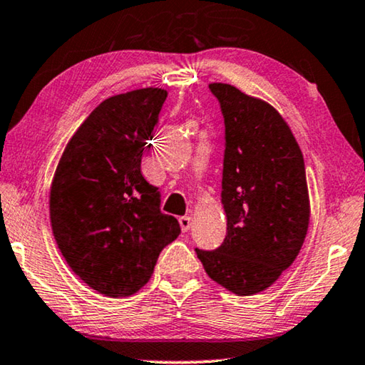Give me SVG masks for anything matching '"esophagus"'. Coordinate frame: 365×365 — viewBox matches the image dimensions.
Returning a JSON list of instances; mask_svg holds the SVG:
<instances>
[{"label":"esophagus","mask_w":365,"mask_h":365,"mask_svg":"<svg viewBox=\"0 0 365 365\" xmlns=\"http://www.w3.org/2000/svg\"><path fill=\"white\" fill-rule=\"evenodd\" d=\"M192 216H182V217H178V222H180V227H182V231L183 232H187L190 227H192Z\"/></svg>","instance_id":"esophagus-1"}]
</instances>
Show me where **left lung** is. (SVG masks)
<instances>
[{
  "label": "left lung",
  "instance_id": "8db88e82",
  "mask_svg": "<svg viewBox=\"0 0 365 365\" xmlns=\"http://www.w3.org/2000/svg\"><path fill=\"white\" fill-rule=\"evenodd\" d=\"M226 126L221 203L227 227L216 251H197L205 272L239 297L269 288L307 237L303 154L282 114L230 83H210Z\"/></svg>",
  "mask_w": 365,
  "mask_h": 365
}]
</instances>
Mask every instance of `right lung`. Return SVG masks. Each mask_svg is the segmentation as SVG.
<instances>
[{
    "label": "right lung",
    "instance_id": "obj_1",
    "mask_svg": "<svg viewBox=\"0 0 365 365\" xmlns=\"http://www.w3.org/2000/svg\"><path fill=\"white\" fill-rule=\"evenodd\" d=\"M165 98L164 88L149 86L101 101L70 138L53 173V237L68 267L105 297L139 292L162 249L180 235L140 173Z\"/></svg>",
    "mask_w": 365,
    "mask_h": 365
}]
</instances>
